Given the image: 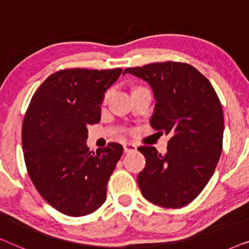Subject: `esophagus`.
I'll return each instance as SVG.
<instances>
[{
  "label": "esophagus",
  "mask_w": 249,
  "mask_h": 249,
  "mask_svg": "<svg viewBox=\"0 0 249 249\" xmlns=\"http://www.w3.org/2000/svg\"><path fill=\"white\" fill-rule=\"evenodd\" d=\"M124 149L125 153H130V152H135L137 149V146L132 142H124Z\"/></svg>",
  "instance_id": "34e87169"
}]
</instances>
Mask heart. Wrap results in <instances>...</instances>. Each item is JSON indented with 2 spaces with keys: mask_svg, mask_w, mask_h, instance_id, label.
I'll list each match as a JSON object with an SVG mask.
<instances>
[{
  "mask_svg": "<svg viewBox=\"0 0 249 249\" xmlns=\"http://www.w3.org/2000/svg\"><path fill=\"white\" fill-rule=\"evenodd\" d=\"M110 94H111V91L108 90V91H107V93H105V95H104V101H107L108 97H110Z\"/></svg>",
  "mask_w": 249,
  "mask_h": 249,
  "instance_id": "b5f03b06",
  "label": "heart"
}]
</instances>
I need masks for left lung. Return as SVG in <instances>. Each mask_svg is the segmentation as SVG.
<instances>
[{
    "instance_id": "1",
    "label": "left lung",
    "mask_w": 249,
    "mask_h": 249,
    "mask_svg": "<svg viewBox=\"0 0 249 249\" xmlns=\"http://www.w3.org/2000/svg\"><path fill=\"white\" fill-rule=\"evenodd\" d=\"M149 84L155 108L149 124L171 134L165 154L153 146H141L146 165L137 177L142 196L162 207L189 204L213 176L223 141V111L209 79L193 66L156 62L127 68Z\"/></svg>"
}]
</instances>
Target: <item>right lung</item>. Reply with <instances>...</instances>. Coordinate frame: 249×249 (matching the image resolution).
Here are the masks:
<instances>
[{
  "mask_svg": "<svg viewBox=\"0 0 249 249\" xmlns=\"http://www.w3.org/2000/svg\"><path fill=\"white\" fill-rule=\"evenodd\" d=\"M122 69H64L40 85L22 124L27 171L40 196L69 216L93 213L107 199V186L124 147L110 142L89 151L87 125L101 120L104 93Z\"/></svg>",
  "mask_w": 249,
  "mask_h": 249,
  "instance_id": "right-lung-1",
  "label": "right lung"
}]
</instances>
